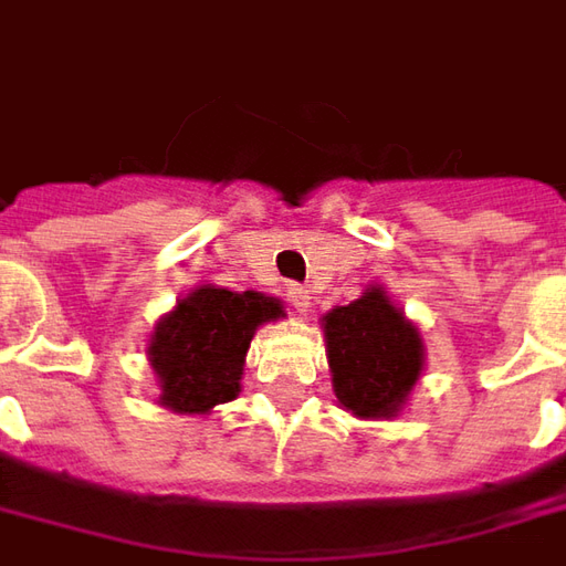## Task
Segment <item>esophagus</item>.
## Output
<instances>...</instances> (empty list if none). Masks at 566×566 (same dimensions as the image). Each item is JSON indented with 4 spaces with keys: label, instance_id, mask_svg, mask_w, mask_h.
<instances>
[{
    "label": "esophagus",
    "instance_id": "1",
    "mask_svg": "<svg viewBox=\"0 0 566 566\" xmlns=\"http://www.w3.org/2000/svg\"><path fill=\"white\" fill-rule=\"evenodd\" d=\"M286 295H290L292 307H295L298 314H305L307 307H311V290H307V286H298V283H292L290 290H286Z\"/></svg>",
    "mask_w": 566,
    "mask_h": 566
}]
</instances>
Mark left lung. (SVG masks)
Returning a JSON list of instances; mask_svg holds the SVG:
<instances>
[{"label": "left lung", "instance_id": "1", "mask_svg": "<svg viewBox=\"0 0 566 566\" xmlns=\"http://www.w3.org/2000/svg\"><path fill=\"white\" fill-rule=\"evenodd\" d=\"M326 360L338 403L360 419H391L422 376L424 345L416 323L381 286L323 317Z\"/></svg>", "mask_w": 566, "mask_h": 566}]
</instances>
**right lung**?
Listing matches in <instances>:
<instances>
[{"instance_id": "right-lung-1", "label": "right lung", "mask_w": 566, "mask_h": 566, "mask_svg": "<svg viewBox=\"0 0 566 566\" xmlns=\"http://www.w3.org/2000/svg\"><path fill=\"white\" fill-rule=\"evenodd\" d=\"M286 317L280 298L261 292L197 286L166 317L147 345L159 381V403L175 412L206 416L240 395L249 342L259 326Z\"/></svg>"}]
</instances>
